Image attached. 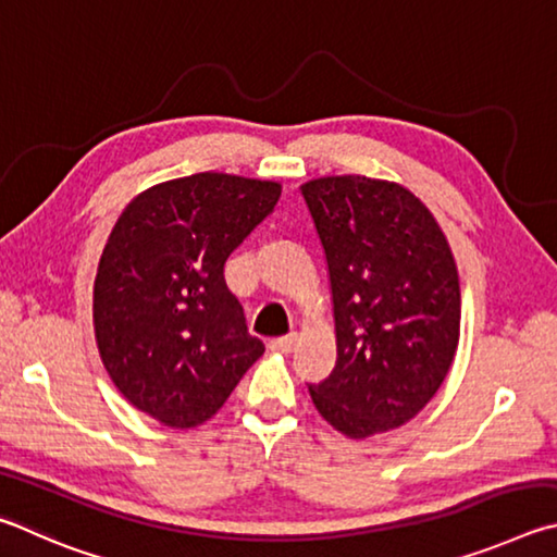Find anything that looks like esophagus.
<instances>
[{
	"mask_svg": "<svg viewBox=\"0 0 557 557\" xmlns=\"http://www.w3.org/2000/svg\"><path fill=\"white\" fill-rule=\"evenodd\" d=\"M296 343H298V335L290 333V335H284V337H273L269 343V349H271V352H278V355H288L290 349L296 347Z\"/></svg>",
	"mask_w": 557,
	"mask_h": 557,
	"instance_id": "1",
	"label": "esophagus"
}]
</instances>
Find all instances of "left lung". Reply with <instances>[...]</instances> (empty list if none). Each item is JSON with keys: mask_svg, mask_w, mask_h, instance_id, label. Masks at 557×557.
Instances as JSON below:
<instances>
[{"mask_svg": "<svg viewBox=\"0 0 557 557\" xmlns=\"http://www.w3.org/2000/svg\"><path fill=\"white\" fill-rule=\"evenodd\" d=\"M323 242L337 362L308 384L349 437L398 428L441 388L460 339V281L431 210L396 183L333 175L304 185Z\"/></svg>", "mask_w": 557, "mask_h": 557, "instance_id": "left-lung-1", "label": "left lung"}]
</instances>
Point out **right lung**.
Here are the masks:
<instances>
[{"mask_svg":"<svg viewBox=\"0 0 557 557\" xmlns=\"http://www.w3.org/2000/svg\"><path fill=\"white\" fill-rule=\"evenodd\" d=\"M278 198V183L195 173L116 220L95 278V337L114 386L159 423L208 421L263 355L224 261Z\"/></svg>","mask_w":557,"mask_h":557,"instance_id":"right-lung-1","label":"right lung"}]
</instances>
